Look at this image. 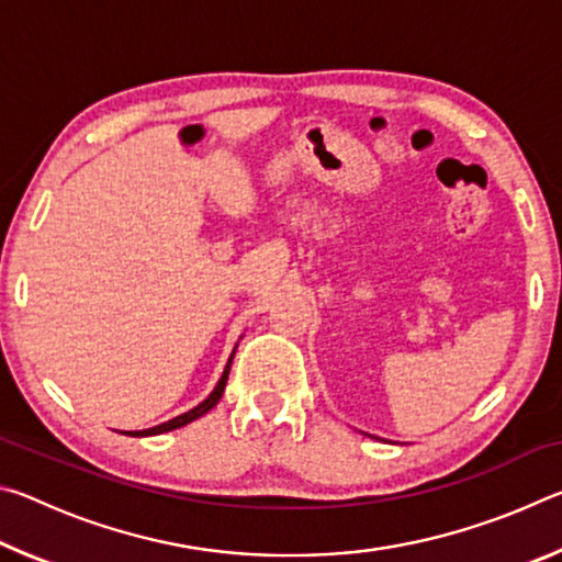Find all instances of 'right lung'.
I'll return each instance as SVG.
<instances>
[{
    "label": "right lung",
    "mask_w": 562,
    "mask_h": 562,
    "mask_svg": "<svg viewBox=\"0 0 562 562\" xmlns=\"http://www.w3.org/2000/svg\"><path fill=\"white\" fill-rule=\"evenodd\" d=\"M233 357H235V351L231 355V359H227V364H225V372H223V376H221V382L215 384V389L211 392V396L205 398V402H201V404H198L195 408H190V412H186V414H180V416H176V418H170V422H166V424L154 426V429H144V431H126V436H156V434H164V431H173V429H180V426H186V424H190V422H195L198 416H203V414L211 412V408H213L217 402H221V396H223V392H225V382H227V374H231Z\"/></svg>",
    "instance_id": "right-lung-1"
}]
</instances>
